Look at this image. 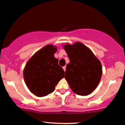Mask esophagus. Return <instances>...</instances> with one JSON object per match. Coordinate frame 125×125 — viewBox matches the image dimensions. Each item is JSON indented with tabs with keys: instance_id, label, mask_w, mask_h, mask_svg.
Masks as SVG:
<instances>
[{
	"instance_id": "obj_1",
	"label": "esophagus",
	"mask_w": 125,
	"mask_h": 125,
	"mask_svg": "<svg viewBox=\"0 0 125 125\" xmlns=\"http://www.w3.org/2000/svg\"><path fill=\"white\" fill-rule=\"evenodd\" d=\"M66 66H63V70L65 71H66Z\"/></svg>"
}]
</instances>
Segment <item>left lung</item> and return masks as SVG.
Returning <instances> with one entry per match:
<instances>
[{
	"label": "left lung",
	"instance_id": "obj_1",
	"mask_svg": "<svg viewBox=\"0 0 125 125\" xmlns=\"http://www.w3.org/2000/svg\"><path fill=\"white\" fill-rule=\"evenodd\" d=\"M69 63L65 79L76 94L86 96L96 88L102 76V65L92 51L81 42L64 45Z\"/></svg>",
	"mask_w": 125,
	"mask_h": 125
}]
</instances>
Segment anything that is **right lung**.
Returning <instances> with one entry per match:
<instances>
[{
    "instance_id": "1",
    "label": "right lung",
    "mask_w": 125,
    "mask_h": 125,
    "mask_svg": "<svg viewBox=\"0 0 125 125\" xmlns=\"http://www.w3.org/2000/svg\"><path fill=\"white\" fill-rule=\"evenodd\" d=\"M57 48L47 45L36 52L26 63L24 78L30 91L39 97L45 96L54 90L55 86L65 76L54 54Z\"/></svg>"
}]
</instances>
